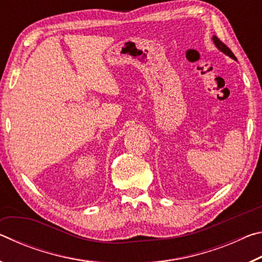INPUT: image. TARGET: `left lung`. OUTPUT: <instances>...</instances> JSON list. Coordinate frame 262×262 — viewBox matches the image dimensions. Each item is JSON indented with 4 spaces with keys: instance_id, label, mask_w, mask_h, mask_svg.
<instances>
[{
    "instance_id": "obj_1",
    "label": "left lung",
    "mask_w": 262,
    "mask_h": 262,
    "mask_svg": "<svg viewBox=\"0 0 262 262\" xmlns=\"http://www.w3.org/2000/svg\"><path fill=\"white\" fill-rule=\"evenodd\" d=\"M212 40H214V42H215V45L217 46V48H219L220 51H222V52H224L225 54L227 55H229L230 57H232V59H234V60H237L236 59V56H234V54L233 53L231 52V50H230V48L225 45V43L223 42V41H221L219 38L216 37V35H214V37H212Z\"/></svg>"
}]
</instances>
